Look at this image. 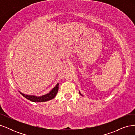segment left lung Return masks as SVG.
I'll return each mask as SVG.
<instances>
[{"label":"left lung","mask_w":135,"mask_h":135,"mask_svg":"<svg viewBox=\"0 0 135 135\" xmlns=\"http://www.w3.org/2000/svg\"><path fill=\"white\" fill-rule=\"evenodd\" d=\"M79 92V94H80V95H81V96H83V95H81V93L80 92Z\"/></svg>","instance_id":"8db88e82"}]
</instances>
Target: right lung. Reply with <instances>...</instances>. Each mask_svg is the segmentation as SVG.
<instances>
[{"instance_id": "right-lung-1", "label": "right lung", "mask_w": 135, "mask_h": 135, "mask_svg": "<svg viewBox=\"0 0 135 135\" xmlns=\"http://www.w3.org/2000/svg\"><path fill=\"white\" fill-rule=\"evenodd\" d=\"M58 91H59V83L57 84L56 86L53 88L50 92L41 96L28 95H26V94H24L20 91L19 92L20 93V94H21L24 97H25L27 100L32 102H35V103H39V102H45V101H50L53 99L56 96L57 93L58 92Z\"/></svg>"}]
</instances>
